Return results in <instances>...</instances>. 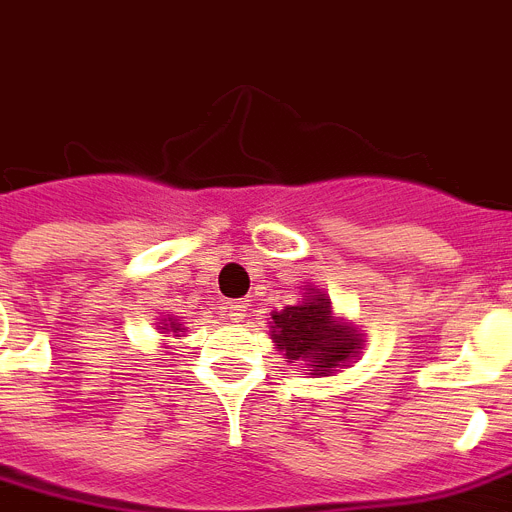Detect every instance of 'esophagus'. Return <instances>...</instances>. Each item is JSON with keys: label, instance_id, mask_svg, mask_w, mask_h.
Listing matches in <instances>:
<instances>
[{"label": "esophagus", "instance_id": "1", "mask_svg": "<svg viewBox=\"0 0 512 512\" xmlns=\"http://www.w3.org/2000/svg\"><path fill=\"white\" fill-rule=\"evenodd\" d=\"M226 313L231 321H239V318H244V313H247V305H244V302H228Z\"/></svg>", "mask_w": 512, "mask_h": 512}]
</instances>
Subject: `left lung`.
Listing matches in <instances>:
<instances>
[{"label": "left lung", "instance_id": "8db88e82", "mask_svg": "<svg viewBox=\"0 0 512 512\" xmlns=\"http://www.w3.org/2000/svg\"><path fill=\"white\" fill-rule=\"evenodd\" d=\"M273 339L278 350L286 352V360H307L313 365V376H323L344 360L355 357L357 334L350 326H336L331 318V305L321 294H315L302 305H289L273 315Z\"/></svg>", "mask_w": 512, "mask_h": 512}]
</instances>
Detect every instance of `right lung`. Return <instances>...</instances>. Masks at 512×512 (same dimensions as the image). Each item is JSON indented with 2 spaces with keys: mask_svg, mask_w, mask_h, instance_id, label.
Returning <instances> with one entry per match:
<instances>
[{
  "mask_svg": "<svg viewBox=\"0 0 512 512\" xmlns=\"http://www.w3.org/2000/svg\"><path fill=\"white\" fill-rule=\"evenodd\" d=\"M165 331H170V334H178V331H181V323H165Z\"/></svg>",
  "mask_w": 512,
  "mask_h": 512,
  "instance_id": "1",
  "label": "right lung"
}]
</instances>
